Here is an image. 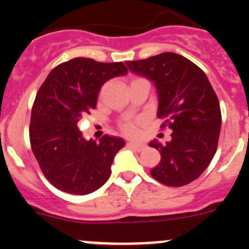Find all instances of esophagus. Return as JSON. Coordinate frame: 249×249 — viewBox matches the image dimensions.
<instances>
[{"label": "esophagus", "instance_id": "1", "mask_svg": "<svg viewBox=\"0 0 249 249\" xmlns=\"http://www.w3.org/2000/svg\"><path fill=\"white\" fill-rule=\"evenodd\" d=\"M127 145L132 147L135 150H139V152H140V150L144 149V147H145L143 143H136V142H129V143H127Z\"/></svg>", "mask_w": 249, "mask_h": 249}]
</instances>
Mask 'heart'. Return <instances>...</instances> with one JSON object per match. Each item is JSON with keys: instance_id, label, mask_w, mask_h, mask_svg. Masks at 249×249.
Masks as SVG:
<instances>
[{"instance_id": "obj_1", "label": "heart", "mask_w": 249, "mask_h": 249, "mask_svg": "<svg viewBox=\"0 0 249 249\" xmlns=\"http://www.w3.org/2000/svg\"><path fill=\"white\" fill-rule=\"evenodd\" d=\"M123 131L126 135H135L136 134V124L132 122H127L123 125Z\"/></svg>"}]
</instances>
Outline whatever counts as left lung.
Here are the masks:
<instances>
[{
    "label": "left lung",
    "mask_w": 249,
    "mask_h": 249,
    "mask_svg": "<svg viewBox=\"0 0 249 249\" xmlns=\"http://www.w3.org/2000/svg\"><path fill=\"white\" fill-rule=\"evenodd\" d=\"M134 73L148 78L157 87L158 118L161 127L172 130L171 141L149 143L161 155L150 170L158 182L182 187L207 169L217 150L222 125L218 97L205 72L176 53H161L137 61H127Z\"/></svg>",
    "instance_id": "obj_1"
}]
</instances>
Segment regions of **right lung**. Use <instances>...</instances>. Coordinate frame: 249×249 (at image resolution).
I'll return each instance as SVG.
<instances>
[{"instance_id":"1","label":"right lung","mask_w":249,"mask_h":249,"mask_svg":"<svg viewBox=\"0 0 249 249\" xmlns=\"http://www.w3.org/2000/svg\"><path fill=\"white\" fill-rule=\"evenodd\" d=\"M126 73L123 62L74 57L52 70L39 88L31 110L30 142L43 175L59 190L87 195L109 178L113 159L125 141L108 135L97 143L87 141L77 123L96 108L107 80Z\"/></svg>"}]
</instances>
